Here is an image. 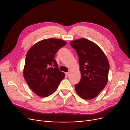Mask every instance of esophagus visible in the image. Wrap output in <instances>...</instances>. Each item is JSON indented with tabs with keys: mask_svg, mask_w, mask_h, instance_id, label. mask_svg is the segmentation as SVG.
<instances>
[{
	"mask_svg": "<svg viewBox=\"0 0 130 130\" xmlns=\"http://www.w3.org/2000/svg\"><path fill=\"white\" fill-rule=\"evenodd\" d=\"M69 74H70V72H67V73H66V75L67 76H68Z\"/></svg>",
	"mask_w": 130,
	"mask_h": 130,
	"instance_id": "obj_1",
	"label": "esophagus"
}]
</instances>
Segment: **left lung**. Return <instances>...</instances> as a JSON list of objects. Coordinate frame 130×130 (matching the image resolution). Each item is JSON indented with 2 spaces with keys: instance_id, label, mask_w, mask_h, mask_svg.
Instances as JSON below:
<instances>
[{
  "instance_id": "left-lung-1",
  "label": "left lung",
  "mask_w": 130,
  "mask_h": 130,
  "mask_svg": "<svg viewBox=\"0 0 130 130\" xmlns=\"http://www.w3.org/2000/svg\"><path fill=\"white\" fill-rule=\"evenodd\" d=\"M70 44L77 54L81 75L75 89L82 99H93L107 85L108 61L99 46L87 39H78Z\"/></svg>"
}]
</instances>
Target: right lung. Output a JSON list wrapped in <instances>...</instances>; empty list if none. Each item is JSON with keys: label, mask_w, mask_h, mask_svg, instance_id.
<instances>
[{"label": "right lung", "mask_w": 130, "mask_h": 130, "mask_svg": "<svg viewBox=\"0 0 130 130\" xmlns=\"http://www.w3.org/2000/svg\"><path fill=\"white\" fill-rule=\"evenodd\" d=\"M66 43L60 39H45L36 43L27 52L23 75L37 95L49 96L64 77V74L58 69L55 56Z\"/></svg>", "instance_id": "right-lung-1"}]
</instances>
